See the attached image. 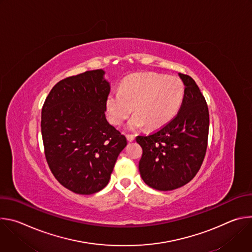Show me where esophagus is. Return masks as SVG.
I'll list each match as a JSON object with an SVG mask.
<instances>
[{
    "mask_svg": "<svg viewBox=\"0 0 252 252\" xmlns=\"http://www.w3.org/2000/svg\"><path fill=\"white\" fill-rule=\"evenodd\" d=\"M126 138H127L128 141H133L134 138H135V136H134L133 134H126Z\"/></svg>",
    "mask_w": 252,
    "mask_h": 252,
    "instance_id": "obj_1",
    "label": "esophagus"
}]
</instances>
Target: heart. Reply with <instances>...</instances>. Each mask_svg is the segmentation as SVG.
<instances>
[{
    "label": "heart",
    "instance_id": "1",
    "mask_svg": "<svg viewBox=\"0 0 252 252\" xmlns=\"http://www.w3.org/2000/svg\"><path fill=\"white\" fill-rule=\"evenodd\" d=\"M185 86L175 76L138 74L126 79L120 92L106 97V112L115 126H121L133 111L135 115L127 124L137 129L147 124L150 128L159 127L174 118L181 109Z\"/></svg>",
    "mask_w": 252,
    "mask_h": 252
}]
</instances>
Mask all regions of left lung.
<instances>
[{
	"instance_id": "obj_1",
	"label": "left lung",
	"mask_w": 252,
	"mask_h": 252,
	"mask_svg": "<svg viewBox=\"0 0 252 252\" xmlns=\"http://www.w3.org/2000/svg\"><path fill=\"white\" fill-rule=\"evenodd\" d=\"M185 96L177 115L158 130L137 135L142 148L138 168L149 187L172 190L189 184L198 172L207 149L209 113L194 80L178 74Z\"/></svg>"
}]
</instances>
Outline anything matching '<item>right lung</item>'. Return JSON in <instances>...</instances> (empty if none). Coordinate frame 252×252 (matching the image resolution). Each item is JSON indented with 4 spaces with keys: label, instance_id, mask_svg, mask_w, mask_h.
<instances>
[{
    "label": "right lung",
    "instance_id": "1",
    "mask_svg": "<svg viewBox=\"0 0 252 252\" xmlns=\"http://www.w3.org/2000/svg\"><path fill=\"white\" fill-rule=\"evenodd\" d=\"M102 69L60 81L42 109V136L57 181L78 194H93L109 184L126 138L105 119L110 84Z\"/></svg>",
    "mask_w": 252,
    "mask_h": 252
}]
</instances>
